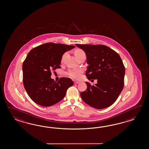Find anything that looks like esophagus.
Instances as JSON below:
<instances>
[{
  "label": "esophagus",
  "instance_id": "esophagus-1",
  "mask_svg": "<svg viewBox=\"0 0 149 149\" xmlns=\"http://www.w3.org/2000/svg\"><path fill=\"white\" fill-rule=\"evenodd\" d=\"M79 83V82H78V81H74V84H78Z\"/></svg>",
  "mask_w": 149,
  "mask_h": 149
}]
</instances>
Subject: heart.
<instances>
[{
  "mask_svg": "<svg viewBox=\"0 0 149 149\" xmlns=\"http://www.w3.org/2000/svg\"><path fill=\"white\" fill-rule=\"evenodd\" d=\"M75 55L76 56V58L79 59L83 55H86L85 53L83 50L82 49H76V51H75ZM67 55V53H65L63 55L62 57V61L63 60V59L65 58V55ZM82 73V70L81 69H69V70L67 72V75L71 78H72L73 79H79L80 77H81V75Z\"/></svg>",
  "mask_w": 149,
  "mask_h": 149,
  "instance_id": "heart-1",
  "label": "heart"
}]
</instances>
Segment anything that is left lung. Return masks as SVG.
I'll use <instances>...</instances> for the list:
<instances>
[{
    "label": "left lung",
    "mask_w": 149,
    "mask_h": 149,
    "mask_svg": "<svg viewBox=\"0 0 149 149\" xmlns=\"http://www.w3.org/2000/svg\"><path fill=\"white\" fill-rule=\"evenodd\" d=\"M76 45L86 54L88 79L97 80L95 86L86 82L87 90L80 94L82 100L96 109L112 105L123 89L125 70L120 55L102 45Z\"/></svg>",
    "instance_id": "obj_1"
}]
</instances>
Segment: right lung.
<instances>
[{"label":"right lung","instance_id":"1","mask_svg":"<svg viewBox=\"0 0 149 149\" xmlns=\"http://www.w3.org/2000/svg\"><path fill=\"white\" fill-rule=\"evenodd\" d=\"M75 48L61 44L46 43L29 52L22 64L24 86L30 98L39 105L50 107L61 101L73 85L70 78L58 82L51 79V71L60 68L62 57Z\"/></svg>","mask_w":149,"mask_h":149}]
</instances>
